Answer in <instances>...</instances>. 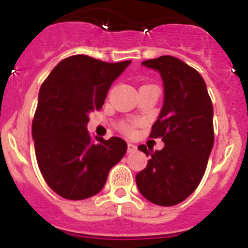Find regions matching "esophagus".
Wrapping results in <instances>:
<instances>
[{
	"mask_svg": "<svg viewBox=\"0 0 248 248\" xmlns=\"http://www.w3.org/2000/svg\"><path fill=\"white\" fill-rule=\"evenodd\" d=\"M137 145H134V144L131 143H128V153H134V151H137Z\"/></svg>",
	"mask_w": 248,
	"mask_h": 248,
	"instance_id": "esophagus-1",
	"label": "esophagus"
}]
</instances>
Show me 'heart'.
<instances>
[{
    "mask_svg": "<svg viewBox=\"0 0 248 248\" xmlns=\"http://www.w3.org/2000/svg\"><path fill=\"white\" fill-rule=\"evenodd\" d=\"M122 130L126 134H131L134 131V124H123Z\"/></svg>",
    "mask_w": 248,
    "mask_h": 248,
    "instance_id": "1",
    "label": "heart"
}]
</instances>
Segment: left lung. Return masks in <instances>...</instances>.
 Here are the masks:
<instances>
[{
    "mask_svg": "<svg viewBox=\"0 0 248 248\" xmlns=\"http://www.w3.org/2000/svg\"><path fill=\"white\" fill-rule=\"evenodd\" d=\"M160 73L164 104L150 138H161L165 146L150 153L144 170L135 177L146 200L159 206H174L189 198L205 174L214 146V108L205 80L198 71L171 56L141 63Z\"/></svg>",
    "mask_w": 248,
    "mask_h": 248,
    "instance_id": "1",
    "label": "left lung"
}]
</instances>
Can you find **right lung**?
<instances>
[{
  "label": "right lung",
  "mask_w": 248,
  "mask_h": 248,
  "mask_svg": "<svg viewBox=\"0 0 248 248\" xmlns=\"http://www.w3.org/2000/svg\"><path fill=\"white\" fill-rule=\"evenodd\" d=\"M129 64L77 54L61 61L39 89L32 122L34 150L42 176L59 196H94L125 155L124 140L95 138L93 143L87 124L89 113L102 108L111 83Z\"/></svg>",
  "instance_id": "1"
}]
</instances>
